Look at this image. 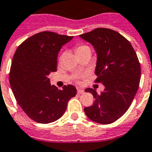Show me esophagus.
<instances>
[{
	"instance_id": "34e87169",
	"label": "esophagus",
	"mask_w": 152,
	"mask_h": 152,
	"mask_svg": "<svg viewBox=\"0 0 152 152\" xmlns=\"http://www.w3.org/2000/svg\"><path fill=\"white\" fill-rule=\"evenodd\" d=\"M84 93V90L82 89H77V94H82Z\"/></svg>"
}]
</instances>
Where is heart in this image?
Listing matches in <instances>:
<instances>
[{
    "label": "heart",
    "instance_id": "heart-1",
    "mask_svg": "<svg viewBox=\"0 0 152 152\" xmlns=\"http://www.w3.org/2000/svg\"><path fill=\"white\" fill-rule=\"evenodd\" d=\"M90 50V48H89V46L83 45V44H82V45L77 46V48H76V53L82 52V51H84V50ZM79 77H80L79 75H76V76H75V79L78 80L79 79Z\"/></svg>",
    "mask_w": 152,
    "mask_h": 152
}]
</instances>
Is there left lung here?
I'll return each instance as SVG.
<instances>
[{
	"label": "left lung",
	"instance_id": "8db88e82",
	"mask_svg": "<svg viewBox=\"0 0 152 152\" xmlns=\"http://www.w3.org/2000/svg\"><path fill=\"white\" fill-rule=\"evenodd\" d=\"M80 37L94 46L97 53L95 82L104 86L100 94L92 88L85 89L95 100L84 111L96 123H113L126 113L138 90L141 70L136 51L127 39L109 28H96Z\"/></svg>",
	"mask_w": 152,
	"mask_h": 152
}]
</instances>
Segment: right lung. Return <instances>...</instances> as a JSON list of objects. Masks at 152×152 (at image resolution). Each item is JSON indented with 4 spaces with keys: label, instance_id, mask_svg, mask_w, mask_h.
Here are the masks:
<instances>
[{
    "label": "right lung",
    "instance_id": "obj_1",
    "mask_svg": "<svg viewBox=\"0 0 152 152\" xmlns=\"http://www.w3.org/2000/svg\"><path fill=\"white\" fill-rule=\"evenodd\" d=\"M73 36L42 31L29 37L16 49L9 73V83L18 104L28 116L40 124L57 121L77 94L72 85L58 89L48 75L57 70L60 49Z\"/></svg>",
    "mask_w": 152,
    "mask_h": 152
}]
</instances>
